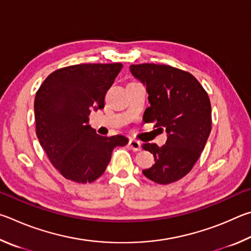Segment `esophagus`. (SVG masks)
I'll return each mask as SVG.
<instances>
[{
	"instance_id": "1",
	"label": "esophagus",
	"mask_w": 251,
	"mask_h": 251,
	"mask_svg": "<svg viewBox=\"0 0 251 251\" xmlns=\"http://www.w3.org/2000/svg\"><path fill=\"white\" fill-rule=\"evenodd\" d=\"M129 147L132 149L133 151H140V149H141V143L137 141V140L131 139L130 142H129Z\"/></svg>"
}]
</instances>
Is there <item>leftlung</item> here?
I'll return each instance as SVG.
<instances>
[{
    "label": "left lung",
    "mask_w": 251,
    "mask_h": 251,
    "mask_svg": "<svg viewBox=\"0 0 251 251\" xmlns=\"http://www.w3.org/2000/svg\"><path fill=\"white\" fill-rule=\"evenodd\" d=\"M130 72L149 95L143 120L168 133L164 146L142 144L155 162L142 173L157 184L173 183L193 169L207 142L212 130L208 95L193 75L171 66L131 65Z\"/></svg>",
    "instance_id": "8db88e82"
}]
</instances>
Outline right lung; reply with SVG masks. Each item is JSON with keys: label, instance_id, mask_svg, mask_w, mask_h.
Segmentation results:
<instances>
[{"label": "right lung", "instance_id": "add662e5", "mask_svg": "<svg viewBox=\"0 0 251 251\" xmlns=\"http://www.w3.org/2000/svg\"><path fill=\"white\" fill-rule=\"evenodd\" d=\"M121 64H80L51 73L36 92V134L51 164L65 178L94 182L109 164L113 149L129 139L101 137L89 125V114L104 107V96Z\"/></svg>", "mask_w": 251, "mask_h": 251}]
</instances>
